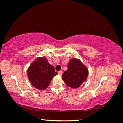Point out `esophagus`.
Wrapping results in <instances>:
<instances>
[{"label": "esophagus", "instance_id": "obj_1", "mask_svg": "<svg viewBox=\"0 0 123 123\" xmlns=\"http://www.w3.org/2000/svg\"><path fill=\"white\" fill-rule=\"evenodd\" d=\"M58 74H59L60 75H62V74H63V72H62V70H60V71L58 72Z\"/></svg>", "mask_w": 123, "mask_h": 123}]
</instances>
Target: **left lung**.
Returning <instances> with one entry per match:
<instances>
[{"instance_id":"left-lung-1","label":"left lung","mask_w":123,"mask_h":123,"mask_svg":"<svg viewBox=\"0 0 123 123\" xmlns=\"http://www.w3.org/2000/svg\"><path fill=\"white\" fill-rule=\"evenodd\" d=\"M68 69L64 72L62 79L71 88L80 87L87 80L88 70L80 60L72 59L68 64Z\"/></svg>"}]
</instances>
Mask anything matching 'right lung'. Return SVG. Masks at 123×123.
<instances>
[{
  "label": "right lung",
  "mask_w": 123,
  "mask_h": 123,
  "mask_svg": "<svg viewBox=\"0 0 123 123\" xmlns=\"http://www.w3.org/2000/svg\"><path fill=\"white\" fill-rule=\"evenodd\" d=\"M57 75L54 67L45 57H38L31 64L28 69V76L31 84L41 90L46 89L54 76Z\"/></svg>",
  "instance_id": "obj_1"
}]
</instances>
